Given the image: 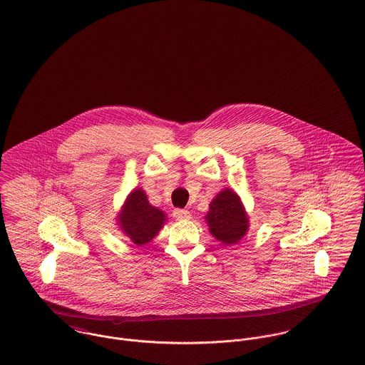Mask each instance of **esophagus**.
Here are the masks:
<instances>
[{
  "label": "esophagus",
  "instance_id": "obj_1",
  "mask_svg": "<svg viewBox=\"0 0 365 365\" xmlns=\"http://www.w3.org/2000/svg\"><path fill=\"white\" fill-rule=\"evenodd\" d=\"M173 217H175L176 220H179V221H183V220H190L192 214H190V211H187V210L176 208V210L173 211Z\"/></svg>",
  "mask_w": 365,
  "mask_h": 365
}]
</instances>
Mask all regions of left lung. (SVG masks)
Segmentation results:
<instances>
[{
    "label": "left lung",
    "instance_id": "1",
    "mask_svg": "<svg viewBox=\"0 0 365 365\" xmlns=\"http://www.w3.org/2000/svg\"><path fill=\"white\" fill-rule=\"evenodd\" d=\"M205 220L211 235L225 245L240 242L249 228L247 214L240 196L228 187L210 202Z\"/></svg>",
    "mask_w": 365,
    "mask_h": 365
}]
</instances>
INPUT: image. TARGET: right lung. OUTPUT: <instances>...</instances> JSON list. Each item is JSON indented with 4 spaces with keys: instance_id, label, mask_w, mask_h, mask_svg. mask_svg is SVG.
<instances>
[{
    "instance_id": "1",
    "label": "right lung",
    "mask_w": 365,
    "mask_h": 365,
    "mask_svg": "<svg viewBox=\"0 0 365 365\" xmlns=\"http://www.w3.org/2000/svg\"><path fill=\"white\" fill-rule=\"evenodd\" d=\"M166 215L151 205L143 189H134L118 215L123 232L138 246L151 242L163 228Z\"/></svg>"
}]
</instances>
